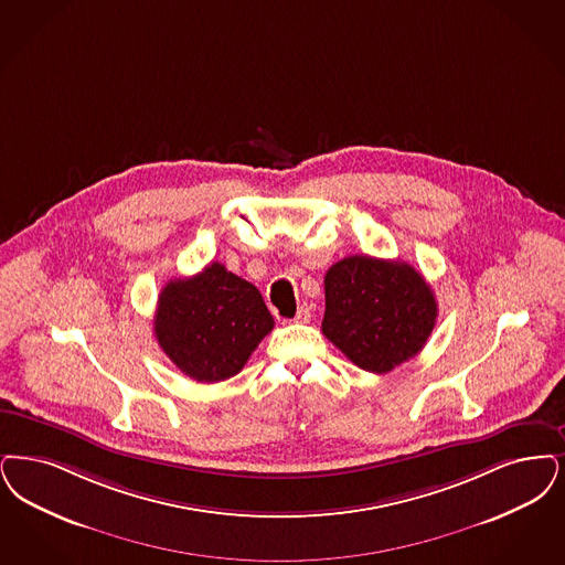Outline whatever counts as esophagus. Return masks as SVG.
Listing matches in <instances>:
<instances>
[{"instance_id":"1","label":"esophagus","mask_w":565,"mask_h":565,"mask_svg":"<svg viewBox=\"0 0 565 565\" xmlns=\"http://www.w3.org/2000/svg\"><path fill=\"white\" fill-rule=\"evenodd\" d=\"M311 319V307H307V305H302L300 309H298V313L294 317V321L296 323H307Z\"/></svg>"}]
</instances>
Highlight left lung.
Returning a JSON list of instances; mask_svg holds the SVG:
<instances>
[{"mask_svg": "<svg viewBox=\"0 0 565 565\" xmlns=\"http://www.w3.org/2000/svg\"><path fill=\"white\" fill-rule=\"evenodd\" d=\"M321 332L365 372L386 374L418 355L437 319L425 277L402 260L365 254L332 265Z\"/></svg>", "mask_w": 565, "mask_h": 565, "instance_id": "1", "label": "left lung"}]
</instances>
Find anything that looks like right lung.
Masks as SVG:
<instances>
[{
	"label": "right lung",
	"mask_w": 565,
	"mask_h": 565,
	"mask_svg": "<svg viewBox=\"0 0 565 565\" xmlns=\"http://www.w3.org/2000/svg\"><path fill=\"white\" fill-rule=\"evenodd\" d=\"M153 323L163 353L198 383H221L242 372L275 326L256 286L221 263L168 281Z\"/></svg>",
	"instance_id": "1"
}]
</instances>
